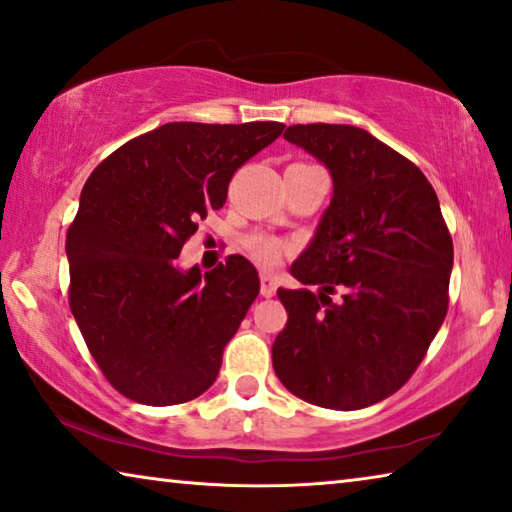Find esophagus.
I'll use <instances>...</instances> for the list:
<instances>
[{"label": "esophagus", "mask_w": 512, "mask_h": 512, "mask_svg": "<svg viewBox=\"0 0 512 512\" xmlns=\"http://www.w3.org/2000/svg\"><path fill=\"white\" fill-rule=\"evenodd\" d=\"M259 284H262V296L264 298H273L275 296V291H277V280L273 275H268V273H262V277H259Z\"/></svg>", "instance_id": "esophagus-1"}]
</instances>
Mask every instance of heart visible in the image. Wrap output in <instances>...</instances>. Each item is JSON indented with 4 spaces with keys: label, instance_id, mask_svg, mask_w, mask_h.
<instances>
[{
    "label": "heart",
    "instance_id": "heart-1",
    "mask_svg": "<svg viewBox=\"0 0 512 512\" xmlns=\"http://www.w3.org/2000/svg\"><path fill=\"white\" fill-rule=\"evenodd\" d=\"M284 246L280 241L268 239V237H250L248 239V253L253 255L255 262H259L262 266H275L280 262Z\"/></svg>",
    "mask_w": 512,
    "mask_h": 512
}]
</instances>
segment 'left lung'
I'll return each mask as SVG.
<instances>
[{
    "instance_id": "left-lung-1",
    "label": "left lung",
    "mask_w": 512,
    "mask_h": 512,
    "mask_svg": "<svg viewBox=\"0 0 512 512\" xmlns=\"http://www.w3.org/2000/svg\"><path fill=\"white\" fill-rule=\"evenodd\" d=\"M284 140L325 164L334 194L291 264L318 293L277 289L289 320L275 375L309 404L366 409L400 391L443 325L452 237L424 173L363 128L296 124Z\"/></svg>"
}]
</instances>
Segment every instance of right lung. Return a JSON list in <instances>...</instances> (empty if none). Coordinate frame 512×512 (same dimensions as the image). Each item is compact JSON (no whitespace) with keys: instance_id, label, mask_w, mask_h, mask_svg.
Instances as JSON below:
<instances>
[{"instance_id":"add662e5","label":"right lung","mask_w":512,"mask_h":512,"mask_svg":"<svg viewBox=\"0 0 512 512\" xmlns=\"http://www.w3.org/2000/svg\"><path fill=\"white\" fill-rule=\"evenodd\" d=\"M277 121H171L108 155L67 232L69 307L103 375L128 400L171 406L214 384L223 350L259 293L232 255L210 273L178 255L232 173L282 133Z\"/></svg>"}]
</instances>
